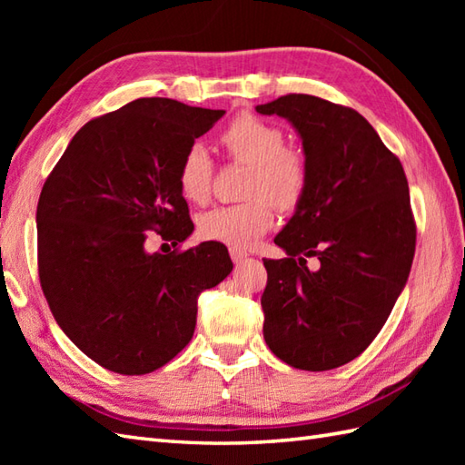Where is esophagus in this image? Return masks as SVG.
<instances>
[{
  "label": "esophagus",
  "instance_id": "34e87169",
  "mask_svg": "<svg viewBox=\"0 0 465 465\" xmlns=\"http://www.w3.org/2000/svg\"><path fill=\"white\" fill-rule=\"evenodd\" d=\"M230 255H232L233 263H242L245 258H248V253L242 252V250H235V248H232V250H230Z\"/></svg>",
  "mask_w": 465,
  "mask_h": 465
}]
</instances>
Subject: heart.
Listing matches in <instances>:
<instances>
[{"label":"heart","mask_w":465,"mask_h":465,"mask_svg":"<svg viewBox=\"0 0 465 465\" xmlns=\"http://www.w3.org/2000/svg\"><path fill=\"white\" fill-rule=\"evenodd\" d=\"M220 143L233 162L248 163V202L213 207L200 220L203 238L243 250L260 240L273 223V206L292 212L303 200L310 170L303 155L285 147V134L275 124L255 115H240L225 125ZM213 162L205 147L193 143L177 167V187L192 203H205L212 195Z\"/></svg>","instance_id":"heart-1"}]
</instances>
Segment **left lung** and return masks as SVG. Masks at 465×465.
I'll use <instances>...</instances> for the list:
<instances>
[{
  "instance_id": "left-lung-1",
  "label": "left lung",
  "mask_w": 465,
  "mask_h": 465,
  "mask_svg": "<svg viewBox=\"0 0 465 465\" xmlns=\"http://www.w3.org/2000/svg\"><path fill=\"white\" fill-rule=\"evenodd\" d=\"M255 112L292 122L310 170L302 203L273 240L288 258L263 260V338L292 368H340L373 341L408 282L416 220L406 173L351 107L288 94Z\"/></svg>"
}]
</instances>
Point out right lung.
Returning <instances> with one entry per match:
<instances>
[{"mask_svg": "<svg viewBox=\"0 0 465 465\" xmlns=\"http://www.w3.org/2000/svg\"><path fill=\"white\" fill-rule=\"evenodd\" d=\"M223 114L140 97L87 122L42 187L39 283L59 328L105 370L143 375L173 360L200 293L233 268L223 243L180 250L193 223L177 167ZM152 231L174 250L147 252Z\"/></svg>", "mask_w": 465, "mask_h": 465, "instance_id": "right-lung-1", "label": "right lung"}]
</instances>
